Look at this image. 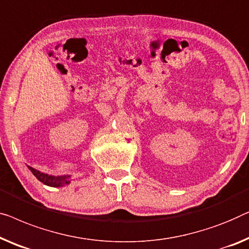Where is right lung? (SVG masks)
Wrapping results in <instances>:
<instances>
[{
    "label": "right lung",
    "mask_w": 249,
    "mask_h": 249,
    "mask_svg": "<svg viewBox=\"0 0 249 249\" xmlns=\"http://www.w3.org/2000/svg\"><path fill=\"white\" fill-rule=\"evenodd\" d=\"M29 169L32 172L36 178H37L39 181L44 183V184L48 185V186H53V187H59V186H64L70 184V176H52V175H47L44 174V173H40L37 169L29 167Z\"/></svg>",
    "instance_id": "1"
}]
</instances>
